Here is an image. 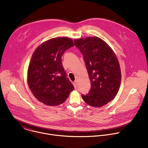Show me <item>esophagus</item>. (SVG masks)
Returning a JSON list of instances; mask_svg holds the SVG:
<instances>
[{"label": "esophagus", "instance_id": "1", "mask_svg": "<svg viewBox=\"0 0 148 148\" xmlns=\"http://www.w3.org/2000/svg\"><path fill=\"white\" fill-rule=\"evenodd\" d=\"M73 85H74V86L75 87V88H76L77 87V81H75L73 83Z\"/></svg>", "mask_w": 148, "mask_h": 148}]
</instances>
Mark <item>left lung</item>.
<instances>
[{"mask_svg":"<svg viewBox=\"0 0 148 148\" xmlns=\"http://www.w3.org/2000/svg\"><path fill=\"white\" fill-rule=\"evenodd\" d=\"M82 53L91 83L86 95H81L84 101L92 107H100L113 100L121 82V71L118 58L111 47L97 37L74 40Z\"/></svg>","mask_w":148,"mask_h":148,"instance_id":"1","label":"left lung"}]
</instances>
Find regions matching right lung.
Returning a JSON list of instances; mask_svg holds the SVG:
<instances>
[{
	"mask_svg": "<svg viewBox=\"0 0 148 148\" xmlns=\"http://www.w3.org/2000/svg\"><path fill=\"white\" fill-rule=\"evenodd\" d=\"M74 45L69 38L56 37L42 42L33 53L27 70V83L41 103L49 106L60 105L74 90L62 63L64 52Z\"/></svg>",
	"mask_w": 148,
	"mask_h": 148,
	"instance_id": "obj_1",
	"label": "right lung"
}]
</instances>
